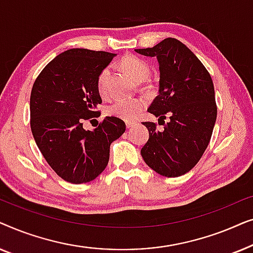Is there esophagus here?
Instances as JSON below:
<instances>
[{
    "mask_svg": "<svg viewBox=\"0 0 253 253\" xmlns=\"http://www.w3.org/2000/svg\"><path fill=\"white\" fill-rule=\"evenodd\" d=\"M134 124H136V123L132 122V121H126V126L127 129H130V127H132V126H134Z\"/></svg>",
    "mask_w": 253,
    "mask_h": 253,
    "instance_id": "34e87169",
    "label": "esophagus"
}]
</instances>
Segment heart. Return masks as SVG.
<instances>
[{"label":"heart","instance_id":"obj_1","mask_svg":"<svg viewBox=\"0 0 253 253\" xmlns=\"http://www.w3.org/2000/svg\"><path fill=\"white\" fill-rule=\"evenodd\" d=\"M121 68L136 82H143L150 75V65L141 58L132 56V55L122 58ZM108 76L109 69L105 68L100 71L98 79H96V87H98V92L101 96L108 95ZM144 107L145 101L139 98L116 100L107 108V114L124 121H132L139 115Z\"/></svg>","mask_w":253,"mask_h":253}]
</instances>
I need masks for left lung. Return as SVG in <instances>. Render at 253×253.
<instances>
[{"mask_svg": "<svg viewBox=\"0 0 253 253\" xmlns=\"http://www.w3.org/2000/svg\"><path fill=\"white\" fill-rule=\"evenodd\" d=\"M134 50L157 57L159 63V95L147 112L159 117V122L169 117L160 131L153 122L143 123L150 138L141 148V157L158 174L178 177L195 167L212 137L216 121L212 78L198 57L174 38Z\"/></svg>", "mask_w": 253, "mask_h": 253, "instance_id": "left-lung-1", "label": "left lung"}]
</instances>
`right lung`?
Listing matches in <instances>:
<instances>
[{
  "label": "right lung",
  "mask_w": 253,
  "mask_h": 253,
  "mask_svg": "<svg viewBox=\"0 0 253 253\" xmlns=\"http://www.w3.org/2000/svg\"><path fill=\"white\" fill-rule=\"evenodd\" d=\"M116 54L72 48L57 55L34 82L31 130L48 165L64 181L81 184L98 177L109 161V147L126 131L119 117L106 116L94 130L83 122L100 116V71Z\"/></svg>",
  "instance_id": "1"
}]
</instances>
